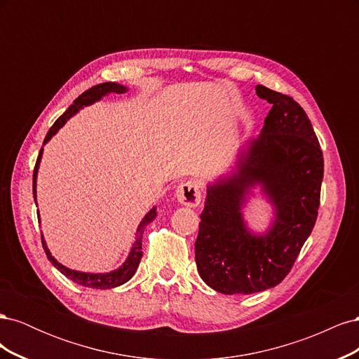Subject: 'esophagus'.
<instances>
[{"instance_id": "1", "label": "esophagus", "mask_w": 359, "mask_h": 359, "mask_svg": "<svg viewBox=\"0 0 359 359\" xmlns=\"http://www.w3.org/2000/svg\"><path fill=\"white\" fill-rule=\"evenodd\" d=\"M201 184L199 181H184L181 182L180 186L177 187V199L181 205H186L190 206V208H196V206L201 203V198H202V193H201Z\"/></svg>"}]
</instances>
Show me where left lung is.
<instances>
[{
    "instance_id": "8db88e82",
    "label": "left lung",
    "mask_w": 359,
    "mask_h": 359,
    "mask_svg": "<svg viewBox=\"0 0 359 359\" xmlns=\"http://www.w3.org/2000/svg\"><path fill=\"white\" fill-rule=\"evenodd\" d=\"M256 94L273 107L231 175L206 189L194 243L202 280L224 295H248L281 283L318 219L323 156L310 119L286 94L264 85L256 86ZM256 185L275 206V220L262 236L250 231L242 215Z\"/></svg>"
}]
</instances>
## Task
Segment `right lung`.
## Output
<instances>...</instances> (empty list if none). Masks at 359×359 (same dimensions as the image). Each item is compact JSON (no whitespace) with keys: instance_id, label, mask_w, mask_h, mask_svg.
<instances>
[{"instance_id":"obj_1","label":"right lung","mask_w":359,"mask_h":359,"mask_svg":"<svg viewBox=\"0 0 359 359\" xmlns=\"http://www.w3.org/2000/svg\"><path fill=\"white\" fill-rule=\"evenodd\" d=\"M126 91H127V88H126L124 85H119V83H115V82H104V83H99V85H95V86H91L90 90H86L85 93H82L78 97V99L73 102V104L69 107V109L64 112L57 119L55 123H53V126L49 128V132H48V135L45 137V142H43V145L48 144L49 140H50V137L53 135H57L58 130L67 123V119H70L76 112H78L79 109H82L83 106H90V104H93L95 102H99V100H102V97L111 94V93H114V94H123ZM41 154H43V148L40 149V153H39V157H37V161H36V168H34V175H32V194H34V201H36V193H37V190H36V187H37V172H39V166H40ZM36 205H37V202H36ZM156 215H157L156 206H153V208L149 210V212L144 217L142 222H140V224L137 226L135 243L132 245V250H130V253H128V256L126 259V262L121 266H119L118 269L111 271V273L94 274V273H81V271L70 269L67 266L61 265L58 260L50 255L43 235H41V244H43V248H45V253H46L48 259L50 260V264L55 266L61 274H64L67 278L73 280L74 283H78V285L85 286V287H93V289H112V287L124 285L126 281H128L130 278L135 276L136 269L139 266L140 259H142V255H144L142 253V235H144V229H145L147 224H149L151 222L156 219Z\"/></svg>"}]
</instances>
